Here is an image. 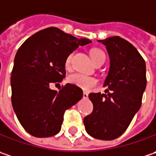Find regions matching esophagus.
Instances as JSON below:
<instances>
[{
  "instance_id": "1",
  "label": "esophagus",
  "mask_w": 156,
  "mask_h": 156,
  "mask_svg": "<svg viewBox=\"0 0 156 156\" xmlns=\"http://www.w3.org/2000/svg\"><path fill=\"white\" fill-rule=\"evenodd\" d=\"M83 98H88V92H87V91H84V92H83Z\"/></svg>"
}]
</instances>
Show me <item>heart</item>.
Segmentation results:
<instances>
[{"instance_id":"1","label":"heart","mask_w":156,"mask_h":156,"mask_svg":"<svg viewBox=\"0 0 156 156\" xmlns=\"http://www.w3.org/2000/svg\"><path fill=\"white\" fill-rule=\"evenodd\" d=\"M72 56H73V52H71L70 54L67 55V57L65 58V64L67 68L70 67ZM91 57L95 65H97L98 63H101L103 61L104 62L105 61V53L98 49H93L91 51ZM67 80L70 84L77 85V86L84 89V90H89V89L92 88L93 86H95L97 84V80L95 78L84 75V74H81V73H73L68 77Z\"/></svg>"}]
</instances>
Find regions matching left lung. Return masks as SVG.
<instances>
[{
  "mask_svg": "<svg viewBox=\"0 0 156 156\" xmlns=\"http://www.w3.org/2000/svg\"><path fill=\"white\" fill-rule=\"evenodd\" d=\"M106 47L110 69L104 93L91 92V114L84 119L85 130L91 137L111 140L127 129L138 112L146 89V64L138 51L119 37L98 40Z\"/></svg>",
  "mask_w": 156,
  "mask_h": 156,
  "instance_id": "obj_1",
  "label": "left lung"
}]
</instances>
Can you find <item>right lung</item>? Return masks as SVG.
I'll use <instances>...</instances> for the list:
<instances>
[{"mask_svg":"<svg viewBox=\"0 0 156 156\" xmlns=\"http://www.w3.org/2000/svg\"><path fill=\"white\" fill-rule=\"evenodd\" d=\"M91 42L51 27L31 36L18 49L11 72V101L19 122L30 134L56 135L65 111L83 97L77 85L66 84L59 91L50 85L65 78L67 55Z\"/></svg>","mask_w":156,"mask_h":156,"instance_id":"1","label":"right lung"}]
</instances>
